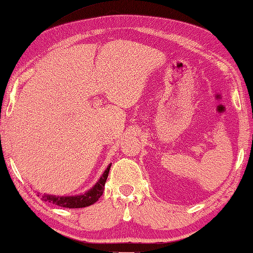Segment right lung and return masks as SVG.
I'll list each match as a JSON object with an SVG mask.
<instances>
[{"mask_svg":"<svg viewBox=\"0 0 253 253\" xmlns=\"http://www.w3.org/2000/svg\"><path fill=\"white\" fill-rule=\"evenodd\" d=\"M111 165L106 168V170L103 173L102 177L99 178V180L94 186L92 189H89L83 195L77 196H53V195H43L42 200L44 202L52 203V204L61 206V208H67V209H81L86 208L94 204L95 202L98 201V198L102 196L103 190H104V186L106 183L107 176H109Z\"/></svg>","mask_w":253,"mask_h":253,"instance_id":"add662e5","label":"right lung"}]
</instances>
